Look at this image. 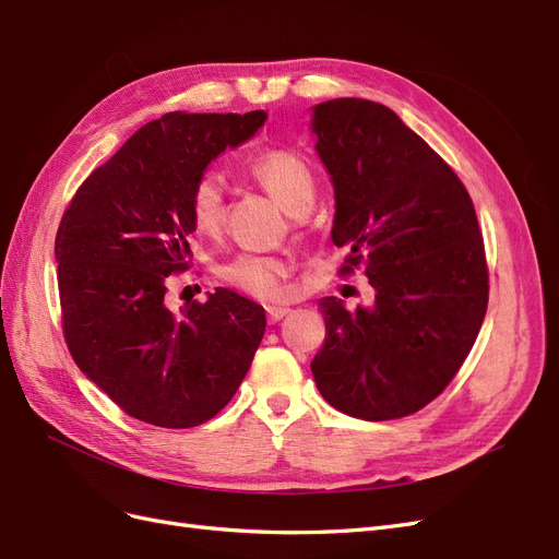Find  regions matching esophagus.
Here are the masks:
<instances>
[{
	"instance_id": "obj_1",
	"label": "esophagus",
	"mask_w": 559,
	"mask_h": 559,
	"mask_svg": "<svg viewBox=\"0 0 559 559\" xmlns=\"http://www.w3.org/2000/svg\"><path fill=\"white\" fill-rule=\"evenodd\" d=\"M265 312H267V321H270V324H275V321L284 319L292 310H289V308H282V306H267Z\"/></svg>"
}]
</instances>
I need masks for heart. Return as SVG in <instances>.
<instances>
[{"instance_id":"heart-1","label":"heart","mask_w":559,"mask_h":559,"mask_svg":"<svg viewBox=\"0 0 559 559\" xmlns=\"http://www.w3.org/2000/svg\"><path fill=\"white\" fill-rule=\"evenodd\" d=\"M253 175L261 179L265 189L286 212H294L302 200L314 198V181L294 151H267L253 163ZM191 216L198 230L212 233L222 226L224 218V179L216 173H205L198 177L191 191ZM292 273V263L280 257H265V253H242L224 267V277L238 286V289L275 300L286 296V277Z\"/></svg>"}]
</instances>
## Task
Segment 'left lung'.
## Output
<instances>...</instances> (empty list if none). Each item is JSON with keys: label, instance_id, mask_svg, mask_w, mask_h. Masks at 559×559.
Returning a JSON list of instances; mask_svg holds the SVG:
<instances>
[{"label": "left lung", "instance_id": "left-lung-1", "mask_svg": "<svg viewBox=\"0 0 559 559\" xmlns=\"http://www.w3.org/2000/svg\"><path fill=\"white\" fill-rule=\"evenodd\" d=\"M314 151L335 193L341 273L364 261L376 292L349 312L326 296V337L310 364L319 394L382 421L433 401L468 357L487 312L476 210L450 165L384 105L337 97L312 107Z\"/></svg>", "mask_w": 559, "mask_h": 559}]
</instances>
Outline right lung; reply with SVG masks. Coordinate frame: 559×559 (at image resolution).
<instances>
[{"mask_svg":"<svg viewBox=\"0 0 559 559\" xmlns=\"http://www.w3.org/2000/svg\"><path fill=\"white\" fill-rule=\"evenodd\" d=\"M265 111H170L140 128L79 186L56 235L72 359L130 417L165 429L212 419L238 392L265 312L230 289L165 302L189 267L191 191L207 165L251 140Z\"/></svg>","mask_w":559,"mask_h":559,"instance_id":"add662e5","label":"right lung"}]
</instances>
